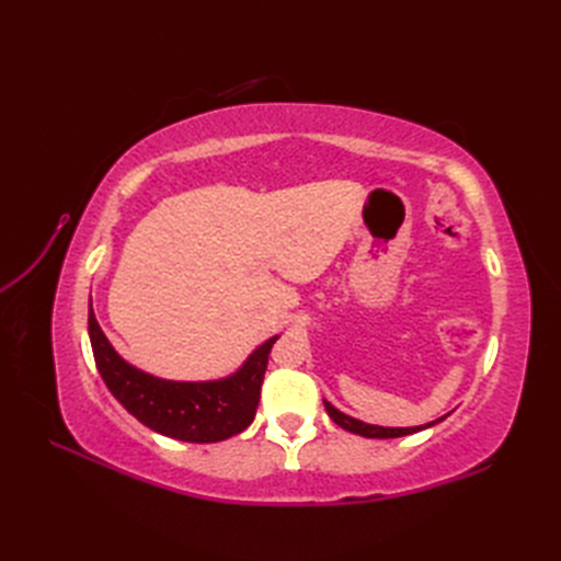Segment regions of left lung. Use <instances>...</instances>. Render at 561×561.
Listing matches in <instances>:
<instances>
[{
    "mask_svg": "<svg viewBox=\"0 0 561 561\" xmlns=\"http://www.w3.org/2000/svg\"><path fill=\"white\" fill-rule=\"evenodd\" d=\"M325 410L330 414V419L336 423V426H342L344 431L348 433H355V435H363V437H379V439H388V437H402V435H412V433H419L423 428L433 426V423H428V426H416V428H381V426H369V423H363L358 419H351L346 414H342L339 410H334V407L330 402H325Z\"/></svg>",
    "mask_w": 561,
    "mask_h": 561,
    "instance_id": "left-lung-1",
    "label": "left lung"
}]
</instances>
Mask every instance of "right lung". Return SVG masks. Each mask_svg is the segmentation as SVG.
I'll return each mask as SVG.
<instances>
[{
    "instance_id": "right-lung-1",
    "label": "right lung",
    "mask_w": 561,
    "mask_h": 561,
    "mask_svg": "<svg viewBox=\"0 0 561 561\" xmlns=\"http://www.w3.org/2000/svg\"><path fill=\"white\" fill-rule=\"evenodd\" d=\"M89 336L100 377L135 419L165 437L198 445L219 443L250 426L260 404L268 353L278 339H268L227 379L186 383L145 375L118 358L91 307Z\"/></svg>"
}]
</instances>
